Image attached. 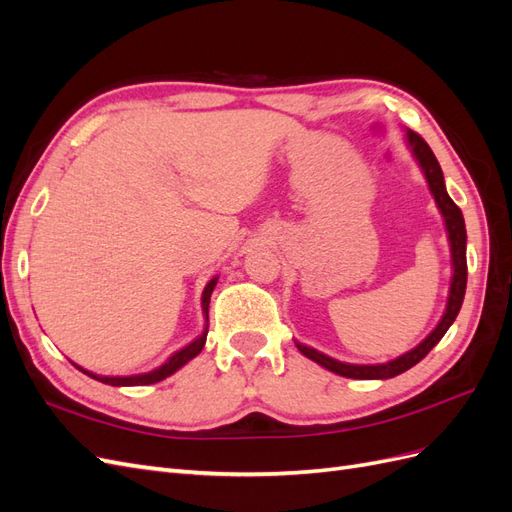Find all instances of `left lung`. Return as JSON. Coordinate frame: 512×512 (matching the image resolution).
I'll use <instances>...</instances> for the list:
<instances>
[{
  "instance_id": "left-lung-1",
  "label": "left lung",
  "mask_w": 512,
  "mask_h": 512,
  "mask_svg": "<svg viewBox=\"0 0 512 512\" xmlns=\"http://www.w3.org/2000/svg\"><path fill=\"white\" fill-rule=\"evenodd\" d=\"M406 143L412 151L414 160L421 166L423 175L427 179L429 192L436 200V205L444 218V226H446V235H448V243H451V269H453V277H451V288H448V301H446V309L440 318V322L433 329L421 344L416 348L408 350L406 354L397 356L393 361L386 363H376V365H354V363H342L337 359H331V356L318 352L316 348L303 346L299 342H294L299 348L301 354H305L307 359H312L314 363L322 365L324 369L333 371L337 376L344 378H354V380H386V378H395L399 374H404L410 367H414L418 361H423L425 356L429 354V350L436 346L440 339L444 337V333L448 331V327L455 322L461 303H463V294H466V284H468V262H466V222H463L461 209L453 203V198L448 196L446 185H444V175L442 168L433 156V151L429 149V145L423 141L421 136L412 130H406Z\"/></svg>"
}]
</instances>
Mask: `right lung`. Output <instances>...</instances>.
Instances as JSON below:
<instances>
[{"mask_svg": "<svg viewBox=\"0 0 512 512\" xmlns=\"http://www.w3.org/2000/svg\"><path fill=\"white\" fill-rule=\"evenodd\" d=\"M215 284H218V277H213V280L203 290V316H205V331H203V335H198L192 344L177 350L164 365L147 371V374H136V376H98V374H91V371H87V369H83L79 365H74V367L81 369L83 374H87L89 378H94V380L104 382V384H111V386H145V384H156V382H160V380H164L168 376H173L177 369H181L185 363L192 361L194 356L200 354V350L205 348L207 331H209V301H211V292H213Z\"/></svg>", "mask_w": 512, "mask_h": 512, "instance_id": "add662e5", "label": "right lung"}]
</instances>
